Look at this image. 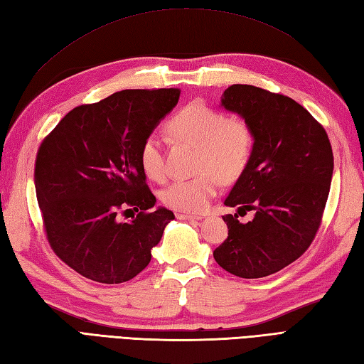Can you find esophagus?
<instances>
[{
	"label": "esophagus",
	"mask_w": 364,
	"mask_h": 364,
	"mask_svg": "<svg viewBox=\"0 0 364 364\" xmlns=\"http://www.w3.org/2000/svg\"><path fill=\"white\" fill-rule=\"evenodd\" d=\"M176 217H177V220H196V221H199V220H203V217H201V215H193V213H182V212H177V213H176Z\"/></svg>",
	"instance_id": "esophagus-1"
}]
</instances>
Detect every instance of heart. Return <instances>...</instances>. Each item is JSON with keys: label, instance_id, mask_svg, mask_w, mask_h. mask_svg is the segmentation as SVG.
<instances>
[{"label": "heart", "instance_id": "heart-1", "mask_svg": "<svg viewBox=\"0 0 364 364\" xmlns=\"http://www.w3.org/2000/svg\"><path fill=\"white\" fill-rule=\"evenodd\" d=\"M169 136L196 147L191 179H179L161 191V201L173 210L199 213L217 195L221 179L235 181L247 169L253 154L255 136L250 124L239 116L191 102L168 121ZM139 163L151 181L166 179V163L160 139L151 135L139 149Z\"/></svg>", "mask_w": 364, "mask_h": 364}]
</instances>
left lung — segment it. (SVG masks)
<instances>
[{
	"label": "left lung",
	"instance_id": "8db88e82",
	"mask_svg": "<svg viewBox=\"0 0 364 364\" xmlns=\"http://www.w3.org/2000/svg\"><path fill=\"white\" fill-rule=\"evenodd\" d=\"M221 107L253 130L250 163L225 204L253 210L248 223L223 217L228 239L213 251L220 267L240 278H264L299 259L321 226L333 177L327 132L291 97L232 85Z\"/></svg>",
	"mask_w": 364,
	"mask_h": 364
}]
</instances>
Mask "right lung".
Wrapping results in <instances>:
<instances>
[{
    "instance_id": "1",
    "label": "right lung",
    "mask_w": 364,
    "mask_h": 364,
    "mask_svg": "<svg viewBox=\"0 0 364 364\" xmlns=\"http://www.w3.org/2000/svg\"><path fill=\"white\" fill-rule=\"evenodd\" d=\"M181 89H125L65 114L43 139L34 185L47 239L87 279L119 284L151 262L174 213L157 199L139 163L143 141L177 105ZM140 209L132 222L119 209ZM127 213V211H126Z\"/></svg>"
}]
</instances>
